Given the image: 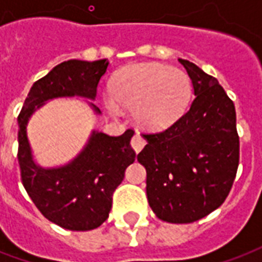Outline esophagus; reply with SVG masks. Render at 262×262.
Listing matches in <instances>:
<instances>
[{
	"label": "esophagus",
	"instance_id": "esophagus-1",
	"mask_svg": "<svg viewBox=\"0 0 262 262\" xmlns=\"http://www.w3.org/2000/svg\"><path fill=\"white\" fill-rule=\"evenodd\" d=\"M130 144H132V147H133V149L139 154V152L144 148V145L147 144V141H145V139H144L143 136L140 135V133H136V135L132 137Z\"/></svg>",
	"mask_w": 262,
	"mask_h": 262
}]
</instances>
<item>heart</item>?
I'll return each mask as SVG.
<instances>
[{
  "mask_svg": "<svg viewBox=\"0 0 262 262\" xmlns=\"http://www.w3.org/2000/svg\"><path fill=\"white\" fill-rule=\"evenodd\" d=\"M189 76L163 63H136L123 68L111 84V96L104 100L113 114L119 106L135 110L140 125L160 130L177 121L190 99Z\"/></svg>",
  "mask_w": 262,
  "mask_h": 262,
  "instance_id": "b5f03b06",
  "label": "heart"
}]
</instances>
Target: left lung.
I'll return each instance as SVG.
<instances>
[{
  "label": "left lung",
  "instance_id": "1",
  "mask_svg": "<svg viewBox=\"0 0 262 262\" xmlns=\"http://www.w3.org/2000/svg\"><path fill=\"white\" fill-rule=\"evenodd\" d=\"M194 99L166 130L144 135L137 160L147 170V197L168 223H191L224 203L239 164L235 106L219 81L179 58Z\"/></svg>",
  "mask_w": 262,
  "mask_h": 262
}]
</instances>
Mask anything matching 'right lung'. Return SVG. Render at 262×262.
<instances>
[{
  "mask_svg": "<svg viewBox=\"0 0 262 262\" xmlns=\"http://www.w3.org/2000/svg\"><path fill=\"white\" fill-rule=\"evenodd\" d=\"M107 67V59L61 62L35 81L17 118V159L23 185L46 219L72 231L94 230L108 217L113 193L122 182L127 166L135 162L136 152L130 147L135 132L127 129L113 137L94 130L83 151L72 162L61 167L43 168L32 158L27 123L50 99L81 96L94 100ZM90 106L100 114L94 103L90 102Z\"/></svg>",
  "mask_w": 262,
  "mask_h": 262,
  "instance_id": "right-lung-1",
  "label": "right lung"
}]
</instances>
